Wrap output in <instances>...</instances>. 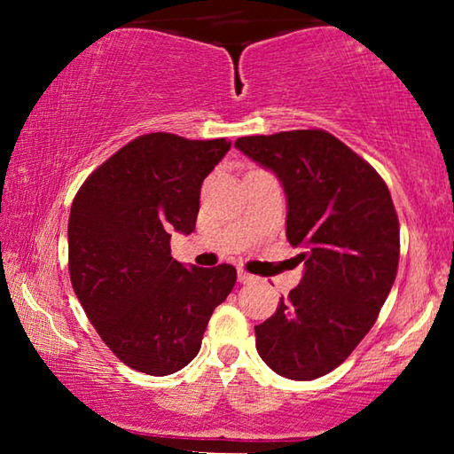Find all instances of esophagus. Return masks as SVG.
Instances as JSON below:
<instances>
[{
  "label": "esophagus",
  "instance_id": "esophagus-1",
  "mask_svg": "<svg viewBox=\"0 0 454 454\" xmlns=\"http://www.w3.org/2000/svg\"><path fill=\"white\" fill-rule=\"evenodd\" d=\"M254 280V276L252 274H248L246 270H238V282H242V284H248V282H252Z\"/></svg>",
  "mask_w": 454,
  "mask_h": 454
}]
</instances>
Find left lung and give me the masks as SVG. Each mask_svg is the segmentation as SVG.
I'll return each instance as SVG.
<instances>
[{
  "mask_svg": "<svg viewBox=\"0 0 454 454\" xmlns=\"http://www.w3.org/2000/svg\"><path fill=\"white\" fill-rule=\"evenodd\" d=\"M272 170L288 200L286 238L302 246L304 276L256 330L260 358L280 376L312 380L350 356L379 318L401 254L387 184L325 129L238 137Z\"/></svg>",
  "mask_w": 454,
  "mask_h": 454,
  "instance_id": "obj_1",
  "label": "left lung"
}]
</instances>
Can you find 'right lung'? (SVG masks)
Masks as SVG:
<instances>
[{
  "instance_id": "1",
  "label": "right lung",
  "mask_w": 454,
  "mask_h": 454,
  "mask_svg": "<svg viewBox=\"0 0 454 454\" xmlns=\"http://www.w3.org/2000/svg\"><path fill=\"white\" fill-rule=\"evenodd\" d=\"M228 150L226 137L144 134L96 168L74 198V292L107 348L137 372L186 366L234 288V266L186 268L170 252V232H194L200 188Z\"/></svg>"
}]
</instances>
